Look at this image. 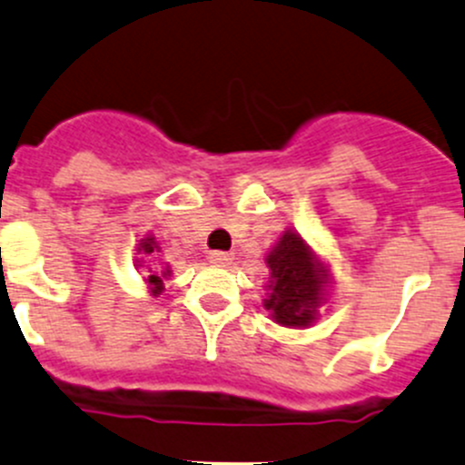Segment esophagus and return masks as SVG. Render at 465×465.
I'll return each mask as SVG.
<instances>
[{
	"instance_id": "34e87169",
	"label": "esophagus",
	"mask_w": 465,
	"mask_h": 465,
	"mask_svg": "<svg viewBox=\"0 0 465 465\" xmlns=\"http://www.w3.org/2000/svg\"><path fill=\"white\" fill-rule=\"evenodd\" d=\"M207 260H210L212 264H216V267H225V264L232 262V255L223 253V251H212L210 258H207Z\"/></svg>"
}]
</instances>
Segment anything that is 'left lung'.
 <instances>
[{
	"label": "left lung",
	"mask_w": 465,
	"mask_h": 465,
	"mask_svg": "<svg viewBox=\"0 0 465 465\" xmlns=\"http://www.w3.org/2000/svg\"><path fill=\"white\" fill-rule=\"evenodd\" d=\"M267 267L272 272L264 308L281 326H311L317 308L324 302L329 272L315 258L311 246L294 230H285L278 244L269 251Z\"/></svg>",
	"instance_id": "8db88e82"
}]
</instances>
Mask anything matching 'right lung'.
Listing matches in <instances>:
<instances>
[{
    "label": "right lung",
    "mask_w": 465,
    "mask_h": 465,
    "mask_svg": "<svg viewBox=\"0 0 465 465\" xmlns=\"http://www.w3.org/2000/svg\"><path fill=\"white\" fill-rule=\"evenodd\" d=\"M157 253H159V246H157V242H154L153 235H148V237H145V240H141V244H139L141 260H136V267H141L143 258H154V255H157ZM169 273H171V269L166 267L162 273H159V272H150L148 276H145V282H148V285H150V292H153V294H159V292H162V287H163L162 278H166V276H169Z\"/></svg>",
    "instance_id": "1"
}]
</instances>
